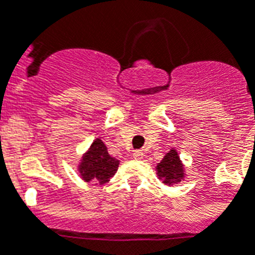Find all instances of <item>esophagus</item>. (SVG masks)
Listing matches in <instances>:
<instances>
[{
    "mask_svg": "<svg viewBox=\"0 0 255 255\" xmlns=\"http://www.w3.org/2000/svg\"><path fill=\"white\" fill-rule=\"evenodd\" d=\"M132 157H134V159H142V157H143L142 150L134 151V152H132Z\"/></svg>",
    "mask_w": 255,
    "mask_h": 255,
    "instance_id": "esophagus-1",
    "label": "esophagus"
}]
</instances>
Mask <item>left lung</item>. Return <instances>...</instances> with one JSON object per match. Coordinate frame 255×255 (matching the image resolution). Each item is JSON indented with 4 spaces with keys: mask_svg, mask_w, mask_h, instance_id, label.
Wrapping results in <instances>:
<instances>
[{
    "mask_svg": "<svg viewBox=\"0 0 255 255\" xmlns=\"http://www.w3.org/2000/svg\"><path fill=\"white\" fill-rule=\"evenodd\" d=\"M157 174L164 180V184H177L184 177V168L176 150H170L157 164Z\"/></svg>",
    "mask_w": 255,
    "mask_h": 255,
    "instance_id": "8db88e82",
    "label": "left lung"
}]
</instances>
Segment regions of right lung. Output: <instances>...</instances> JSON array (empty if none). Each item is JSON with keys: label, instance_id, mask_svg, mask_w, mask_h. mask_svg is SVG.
Wrapping results in <instances>:
<instances>
[{"label": "right lung", "instance_id": "right-lung-1", "mask_svg": "<svg viewBox=\"0 0 255 255\" xmlns=\"http://www.w3.org/2000/svg\"><path fill=\"white\" fill-rule=\"evenodd\" d=\"M117 167L119 160L109 155L103 140L96 139L83 157L79 172L83 180L104 184L116 173Z\"/></svg>", "mask_w": 255, "mask_h": 255}]
</instances>
